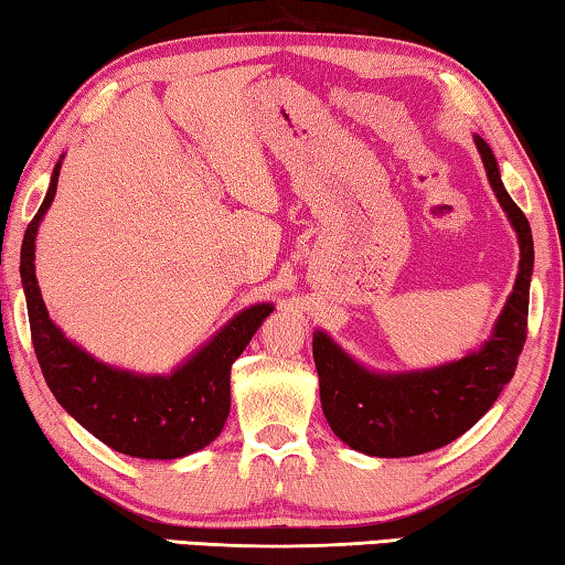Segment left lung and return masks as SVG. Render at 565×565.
Instances as JSON below:
<instances>
[{
    "instance_id": "left-lung-1",
    "label": "left lung",
    "mask_w": 565,
    "mask_h": 565,
    "mask_svg": "<svg viewBox=\"0 0 565 565\" xmlns=\"http://www.w3.org/2000/svg\"><path fill=\"white\" fill-rule=\"evenodd\" d=\"M486 177L519 234L521 262L513 291L491 339L468 356L424 371L379 374L353 361L327 333H313L321 408L331 431L353 451L404 458L436 451L466 434L513 379L529 327L533 236L529 218L505 191L491 147L473 137Z\"/></svg>"
}]
</instances>
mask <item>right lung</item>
Wrapping results in <instances>:
<instances>
[{"instance_id":"right-lung-1","label":"right lung","mask_w":565,"mask_h":565,"mask_svg":"<svg viewBox=\"0 0 565 565\" xmlns=\"http://www.w3.org/2000/svg\"><path fill=\"white\" fill-rule=\"evenodd\" d=\"M60 169L62 161H56L40 212L24 232L19 262L32 343L46 386L66 414L114 451L159 461L194 454L222 434L232 408V363L242 356L274 306L254 303L236 313L212 341L167 376L134 374L97 361L50 319L34 274L36 228L54 202Z\"/></svg>"}]
</instances>
